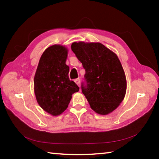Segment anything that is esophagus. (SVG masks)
<instances>
[{
  "label": "esophagus",
  "mask_w": 159,
  "mask_h": 159,
  "mask_svg": "<svg viewBox=\"0 0 159 159\" xmlns=\"http://www.w3.org/2000/svg\"><path fill=\"white\" fill-rule=\"evenodd\" d=\"M74 81H75V83H76L77 85L79 86V87H80V79H76V80H74Z\"/></svg>",
  "instance_id": "esophagus-1"
}]
</instances>
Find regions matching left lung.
Masks as SVG:
<instances>
[{
	"mask_svg": "<svg viewBox=\"0 0 159 159\" xmlns=\"http://www.w3.org/2000/svg\"><path fill=\"white\" fill-rule=\"evenodd\" d=\"M71 50L85 70V86L82 85L90 108L107 115L125 98L127 82L124 70L116 54L100 43L74 42Z\"/></svg>",
	"mask_w": 159,
	"mask_h": 159,
	"instance_id": "left-lung-1",
	"label": "left lung"
}]
</instances>
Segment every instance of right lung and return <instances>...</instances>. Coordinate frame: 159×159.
<instances>
[{"label": "right lung", "instance_id": "right-lung-1", "mask_svg": "<svg viewBox=\"0 0 159 159\" xmlns=\"http://www.w3.org/2000/svg\"><path fill=\"white\" fill-rule=\"evenodd\" d=\"M67 55L68 49L64 45L48 47L41 55L34 76V93L38 104L54 116L65 111L72 95L79 90L76 83L69 80Z\"/></svg>", "mask_w": 159, "mask_h": 159}]
</instances>
